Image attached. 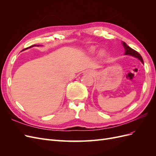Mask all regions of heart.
Instances as JSON below:
<instances>
[{"label": "heart", "mask_w": 156, "mask_h": 156, "mask_svg": "<svg viewBox=\"0 0 156 156\" xmlns=\"http://www.w3.org/2000/svg\"><path fill=\"white\" fill-rule=\"evenodd\" d=\"M94 51H95V49H94V48H93V47H92L91 48H90V51H91V52H94ZM104 55H105V53L103 51H100V56H104Z\"/></svg>", "instance_id": "1"}]
</instances>
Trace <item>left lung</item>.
I'll return each instance as SVG.
<instances>
[{
  "label": "left lung",
  "instance_id": "left-lung-1",
  "mask_svg": "<svg viewBox=\"0 0 156 156\" xmlns=\"http://www.w3.org/2000/svg\"><path fill=\"white\" fill-rule=\"evenodd\" d=\"M122 45H123L124 48L125 49V54L126 55H131V56H134V57L135 58H137L139 60H140V62H142L143 64H144V62H143V59L142 58V56H140V55L138 53V52H136V51H135L134 49H131V48H129V47L127 45L125 42L123 41V43H122Z\"/></svg>",
  "mask_w": 156,
  "mask_h": 156
}]
</instances>
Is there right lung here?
I'll list each match as a JSON object with an SVG mask.
<instances>
[{
    "label": "right lung",
    "mask_w": 156,
    "mask_h": 156,
    "mask_svg": "<svg viewBox=\"0 0 156 156\" xmlns=\"http://www.w3.org/2000/svg\"><path fill=\"white\" fill-rule=\"evenodd\" d=\"M34 46H39V45H31V46L29 47V48H26V49H23V51H24V50H25V49H29V48H32V47H34Z\"/></svg>",
    "instance_id": "obj_1"
}]
</instances>
